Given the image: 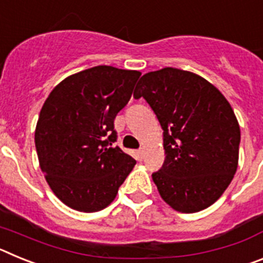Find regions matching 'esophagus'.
<instances>
[{"label":"esophagus","mask_w":263,"mask_h":263,"mask_svg":"<svg viewBox=\"0 0 263 263\" xmlns=\"http://www.w3.org/2000/svg\"><path fill=\"white\" fill-rule=\"evenodd\" d=\"M143 157H145V150H143V148H139V150H138V158H139V159H143Z\"/></svg>","instance_id":"34e87169"}]
</instances>
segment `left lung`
Segmentation results:
<instances>
[{"mask_svg":"<svg viewBox=\"0 0 263 263\" xmlns=\"http://www.w3.org/2000/svg\"><path fill=\"white\" fill-rule=\"evenodd\" d=\"M141 97L163 129L166 159L153 173L162 199L182 213L212 205L238 164L241 133L231 104L205 79L173 67L143 75L134 90Z\"/></svg>","mask_w":263,"mask_h":263,"instance_id":"left-lung-1","label":"left lung"}]
</instances>
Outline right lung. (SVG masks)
I'll return each instance as SVG.
<instances>
[{
    "label": "right lung",
    "instance_id": "1",
    "mask_svg": "<svg viewBox=\"0 0 263 263\" xmlns=\"http://www.w3.org/2000/svg\"><path fill=\"white\" fill-rule=\"evenodd\" d=\"M141 72L97 66L68 76L42 106L35 147L46 180L63 203L97 212L115 200L136 159L118 146L115 118Z\"/></svg>",
    "mask_w": 263,
    "mask_h": 263
}]
</instances>
